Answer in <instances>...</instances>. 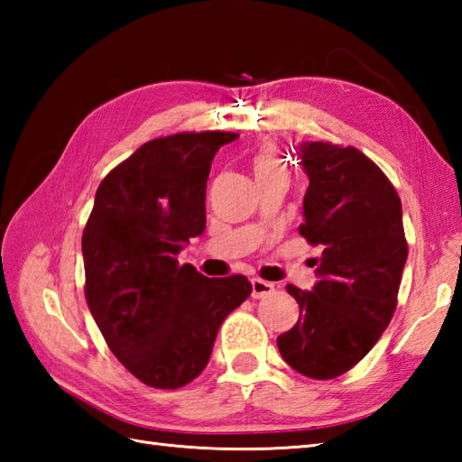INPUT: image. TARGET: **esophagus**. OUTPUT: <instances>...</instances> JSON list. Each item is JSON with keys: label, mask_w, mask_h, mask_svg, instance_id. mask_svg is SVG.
I'll list each match as a JSON object with an SVG mask.
<instances>
[{"label": "esophagus", "mask_w": 462, "mask_h": 462, "mask_svg": "<svg viewBox=\"0 0 462 462\" xmlns=\"http://www.w3.org/2000/svg\"><path fill=\"white\" fill-rule=\"evenodd\" d=\"M273 293V283L266 282V280H260V278H252V298H266Z\"/></svg>", "instance_id": "34e87169"}]
</instances>
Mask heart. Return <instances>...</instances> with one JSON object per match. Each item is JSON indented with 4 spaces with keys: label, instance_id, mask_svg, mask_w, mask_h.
Segmentation results:
<instances>
[{
    "label": "heart",
    "instance_id": "b5f03b06",
    "mask_svg": "<svg viewBox=\"0 0 462 462\" xmlns=\"http://www.w3.org/2000/svg\"><path fill=\"white\" fill-rule=\"evenodd\" d=\"M252 166H254V174H256V179H260V176H270V174H283V164L280 161V156L273 149H268V146L254 156Z\"/></svg>",
    "mask_w": 462,
    "mask_h": 462
}]
</instances>
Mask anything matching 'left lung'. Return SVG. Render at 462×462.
Returning <instances> with one entry per match:
<instances>
[{"label":"left lung","mask_w":462,"mask_h":462,"mask_svg":"<svg viewBox=\"0 0 462 462\" xmlns=\"http://www.w3.org/2000/svg\"><path fill=\"white\" fill-rule=\"evenodd\" d=\"M298 154L310 179L300 234L323 252L311 291L286 286L300 319L278 349L301 375L333 379L367 356L393 318L407 262L403 214L395 186L361 151L301 143Z\"/></svg>","instance_id":"1"}]
</instances>
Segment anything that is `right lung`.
I'll list each match as a JSON object with an SVG mask.
<instances>
[{"label":"right lung","instance_id":"1","mask_svg":"<svg viewBox=\"0 0 462 462\" xmlns=\"http://www.w3.org/2000/svg\"><path fill=\"white\" fill-rule=\"evenodd\" d=\"M236 133L144 143L105 176L83 232L85 298L106 346L156 389L202 373L222 321L252 293L246 276L206 278L176 260L206 228L214 154Z\"/></svg>","mask_w":462,"mask_h":462}]
</instances>
